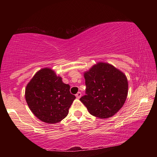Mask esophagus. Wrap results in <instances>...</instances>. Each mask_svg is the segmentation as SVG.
<instances>
[{
  "instance_id": "esophagus-1",
  "label": "esophagus",
  "mask_w": 157,
  "mask_h": 157,
  "mask_svg": "<svg viewBox=\"0 0 157 157\" xmlns=\"http://www.w3.org/2000/svg\"><path fill=\"white\" fill-rule=\"evenodd\" d=\"M75 96L78 98H80L81 96H82V94H81V92H78V94H77L76 95H75Z\"/></svg>"
}]
</instances>
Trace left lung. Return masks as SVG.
Here are the masks:
<instances>
[{
	"instance_id": "8db88e82",
	"label": "left lung",
	"mask_w": 157,
	"mask_h": 157,
	"mask_svg": "<svg viewBox=\"0 0 157 157\" xmlns=\"http://www.w3.org/2000/svg\"><path fill=\"white\" fill-rule=\"evenodd\" d=\"M86 91L80 101L91 115L113 116L123 107L128 92L126 76L112 65L98 63L84 73Z\"/></svg>"
}]
</instances>
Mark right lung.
Returning <instances> with one entry per match:
<instances>
[{
  "instance_id": "right-lung-1",
  "label": "right lung",
  "mask_w": 157,
  "mask_h": 157,
  "mask_svg": "<svg viewBox=\"0 0 157 157\" xmlns=\"http://www.w3.org/2000/svg\"><path fill=\"white\" fill-rule=\"evenodd\" d=\"M25 100L29 108L39 120L57 123L68 115L75 96L70 86L50 68L39 71L28 84Z\"/></svg>"
}]
</instances>
